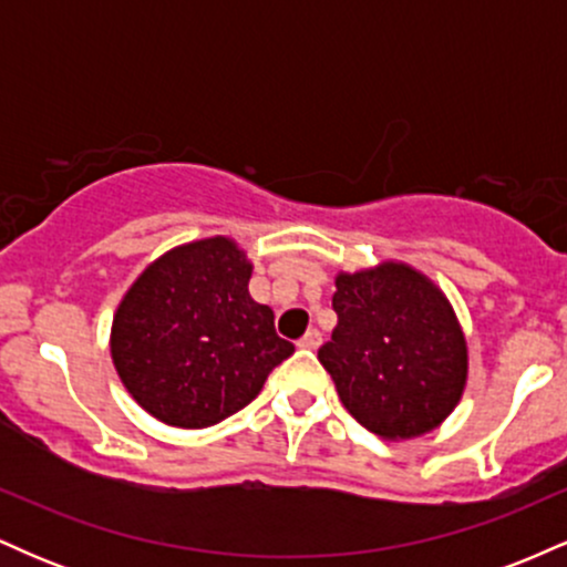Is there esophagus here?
<instances>
[{"mask_svg":"<svg viewBox=\"0 0 567 567\" xmlns=\"http://www.w3.org/2000/svg\"><path fill=\"white\" fill-rule=\"evenodd\" d=\"M320 343H322V333H320V330L311 328L309 333H306V336L301 338V341H298V347H301V349H309V351H315V349H320Z\"/></svg>","mask_w":567,"mask_h":567,"instance_id":"obj_1","label":"esophagus"}]
</instances>
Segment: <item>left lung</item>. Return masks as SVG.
Listing matches in <instances>:
<instances>
[{
  "label": "left lung",
  "mask_w": 567,
  "mask_h": 567,
  "mask_svg": "<svg viewBox=\"0 0 567 567\" xmlns=\"http://www.w3.org/2000/svg\"><path fill=\"white\" fill-rule=\"evenodd\" d=\"M338 324L320 347L343 408L381 437H419L466 383V343L445 296L402 264L338 275Z\"/></svg>",
  "instance_id": "obj_1"
}]
</instances>
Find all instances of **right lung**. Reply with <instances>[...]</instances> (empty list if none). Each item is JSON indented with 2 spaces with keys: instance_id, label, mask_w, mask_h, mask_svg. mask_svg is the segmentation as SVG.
<instances>
[{
  "instance_id": "right-lung-1",
  "label": "right lung",
  "mask_w": 567,
  "mask_h": 567,
  "mask_svg": "<svg viewBox=\"0 0 567 567\" xmlns=\"http://www.w3.org/2000/svg\"><path fill=\"white\" fill-rule=\"evenodd\" d=\"M247 282L245 252L213 237L175 247L127 290L112 357L127 392L154 419L184 429L218 424L250 405L296 351Z\"/></svg>"
}]
</instances>
